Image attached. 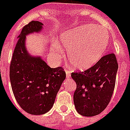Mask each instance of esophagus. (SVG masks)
I'll return each mask as SVG.
<instances>
[{
    "label": "esophagus",
    "instance_id": "obj_1",
    "mask_svg": "<svg viewBox=\"0 0 130 130\" xmlns=\"http://www.w3.org/2000/svg\"><path fill=\"white\" fill-rule=\"evenodd\" d=\"M65 73H66V77H71V74H70V71L68 70V69H65Z\"/></svg>",
    "mask_w": 130,
    "mask_h": 130
}]
</instances>
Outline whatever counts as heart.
I'll use <instances>...</instances> for the list:
<instances>
[{
	"instance_id": "1",
	"label": "heart",
	"mask_w": 130,
	"mask_h": 130,
	"mask_svg": "<svg viewBox=\"0 0 130 130\" xmlns=\"http://www.w3.org/2000/svg\"><path fill=\"white\" fill-rule=\"evenodd\" d=\"M62 46L68 50L69 63L77 69H86L95 65L104 55L109 43V34L102 27L85 25L64 33L60 38ZM52 51L56 56L62 49L55 41Z\"/></svg>"
}]
</instances>
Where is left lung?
I'll return each instance as SVG.
<instances>
[{"instance_id":"8db88e82","label":"left lung","mask_w":130,"mask_h":130,"mask_svg":"<svg viewBox=\"0 0 130 130\" xmlns=\"http://www.w3.org/2000/svg\"><path fill=\"white\" fill-rule=\"evenodd\" d=\"M117 68L116 56L111 53L84 71L71 73L77 84L74 103L80 115L92 117L106 108L114 92Z\"/></svg>"}]
</instances>
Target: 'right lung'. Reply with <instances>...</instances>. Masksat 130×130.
<instances>
[{
  "instance_id": "add662e5",
  "label": "right lung",
  "mask_w": 130,
  "mask_h": 130,
  "mask_svg": "<svg viewBox=\"0 0 130 130\" xmlns=\"http://www.w3.org/2000/svg\"><path fill=\"white\" fill-rule=\"evenodd\" d=\"M42 25L40 22L31 21L22 28L10 65L14 96L25 111L35 115L51 109L66 77L62 67L51 68L40 57L31 56L26 50L25 36L40 31Z\"/></svg>"
}]
</instances>
